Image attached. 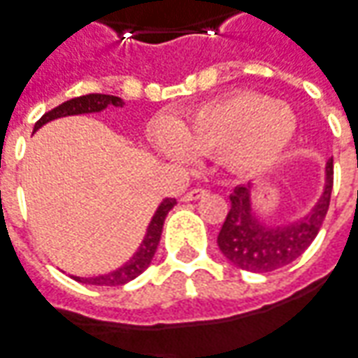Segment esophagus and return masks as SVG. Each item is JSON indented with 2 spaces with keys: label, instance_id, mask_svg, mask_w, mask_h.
Listing matches in <instances>:
<instances>
[{
  "label": "esophagus",
  "instance_id": "34e87169",
  "mask_svg": "<svg viewBox=\"0 0 358 358\" xmlns=\"http://www.w3.org/2000/svg\"><path fill=\"white\" fill-rule=\"evenodd\" d=\"M207 194V189L201 186L197 187H192L189 192H186L184 196H182V201H194V199H199L201 196H205Z\"/></svg>",
  "mask_w": 358,
  "mask_h": 358
}]
</instances>
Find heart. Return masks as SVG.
Wrapping results in <instances>:
<instances>
[{"label":"heart","mask_w":358,"mask_h":358,"mask_svg":"<svg viewBox=\"0 0 358 358\" xmlns=\"http://www.w3.org/2000/svg\"><path fill=\"white\" fill-rule=\"evenodd\" d=\"M296 118L291 110L257 92H238L194 112L176 134H162L164 153L187 161L192 153L224 155L236 171L269 166L291 143Z\"/></svg>","instance_id":"b5f03b06"}]
</instances>
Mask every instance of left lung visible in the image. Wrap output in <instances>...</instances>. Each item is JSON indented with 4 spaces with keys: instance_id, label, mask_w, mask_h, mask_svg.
I'll list each match as a JSON object with an SVG mask.
<instances>
[{
    "instance_id": "obj_1",
    "label": "left lung",
    "mask_w": 358,
    "mask_h": 358,
    "mask_svg": "<svg viewBox=\"0 0 358 358\" xmlns=\"http://www.w3.org/2000/svg\"><path fill=\"white\" fill-rule=\"evenodd\" d=\"M327 182L324 196L318 205L301 221L269 229L264 227L252 215L248 187H234L231 196V211L222 222L217 244L224 257L234 266L252 271L267 273L289 266L299 256H302L314 238L318 236L320 227L326 219L334 187V159L327 162Z\"/></svg>"
}]
</instances>
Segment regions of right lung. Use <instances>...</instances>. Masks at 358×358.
<instances>
[{"instance_id": "right-lung-1", "label": "right lung", "mask_w": 358, "mask_h": 358, "mask_svg": "<svg viewBox=\"0 0 358 358\" xmlns=\"http://www.w3.org/2000/svg\"><path fill=\"white\" fill-rule=\"evenodd\" d=\"M108 104H114V106H122L124 101L118 99V96H112V94H101V92H92V94H85V96H77V99H71V101L59 104L56 108H52L50 112H46L42 118L34 124V131L42 127L44 124H48L52 120L64 118V116H73V114H89V112H101ZM176 205V199L174 197H166L157 213H155L153 221L147 229V234H145L141 246L136 252V256L131 257L127 264L116 269V271H110L106 275H99V277H73L75 281H81V283L87 285H101V287H118V285H126L129 281H134L137 275H141L149 267L151 259H153L155 252H157V246L161 242V232L162 224H164V219L171 211L172 207Z\"/></svg>"}]
</instances>
